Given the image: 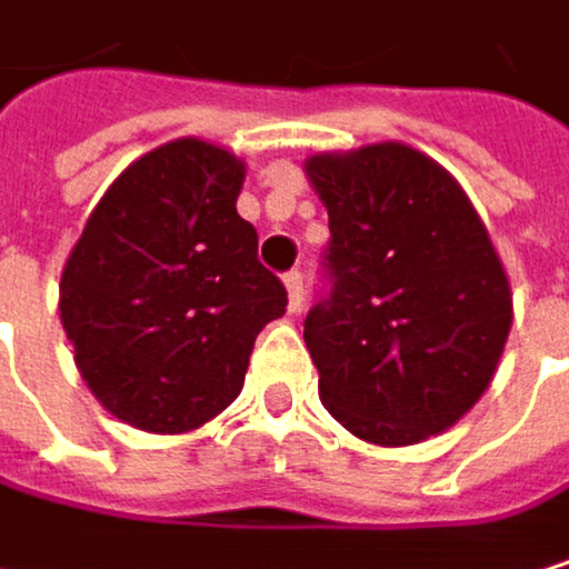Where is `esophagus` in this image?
<instances>
[{"label": "esophagus", "instance_id": "1", "mask_svg": "<svg viewBox=\"0 0 569 569\" xmlns=\"http://www.w3.org/2000/svg\"><path fill=\"white\" fill-rule=\"evenodd\" d=\"M282 287H287V293H290V310L300 313V307H303V276L297 269L287 272V276H282Z\"/></svg>", "mask_w": 569, "mask_h": 569}]
</instances>
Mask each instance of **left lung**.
<instances>
[{"label": "left lung", "instance_id": "8db88e82", "mask_svg": "<svg viewBox=\"0 0 569 569\" xmlns=\"http://www.w3.org/2000/svg\"><path fill=\"white\" fill-rule=\"evenodd\" d=\"M330 212V300L303 340L320 400L353 437L410 447L440 437L490 387L513 293L463 186L407 142L303 162Z\"/></svg>", "mask_w": 569, "mask_h": 569}]
</instances>
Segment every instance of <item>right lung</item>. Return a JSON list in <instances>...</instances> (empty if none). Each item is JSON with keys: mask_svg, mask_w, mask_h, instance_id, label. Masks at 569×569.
<instances>
[{"mask_svg": "<svg viewBox=\"0 0 569 569\" xmlns=\"http://www.w3.org/2000/svg\"><path fill=\"white\" fill-rule=\"evenodd\" d=\"M246 162L172 139L102 192L59 279V320L92 397L146 433H189L242 390L287 290L236 212Z\"/></svg>", "mask_w": 569, "mask_h": 569, "instance_id": "1", "label": "right lung"}]
</instances>
